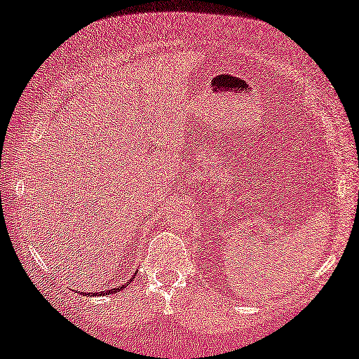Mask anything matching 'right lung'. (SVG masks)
<instances>
[{
    "mask_svg": "<svg viewBox=\"0 0 359 359\" xmlns=\"http://www.w3.org/2000/svg\"><path fill=\"white\" fill-rule=\"evenodd\" d=\"M135 274H137V271L132 274V278L129 279V283L132 281V279L135 278ZM126 287V284H121V286H117V287H114V289H107V291H101V292H91V296H109V294H114V292H119V291H122V289Z\"/></svg>",
    "mask_w": 359,
    "mask_h": 359,
    "instance_id": "right-lung-1",
    "label": "right lung"
}]
</instances>
